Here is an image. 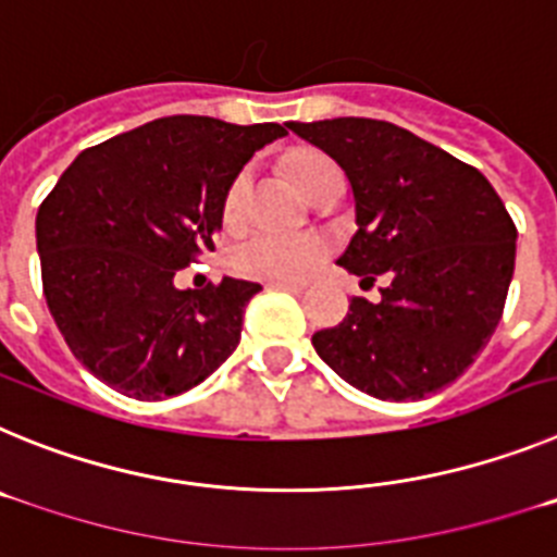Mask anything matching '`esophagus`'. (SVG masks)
Returning <instances> with one entry per match:
<instances>
[{
    "mask_svg": "<svg viewBox=\"0 0 557 557\" xmlns=\"http://www.w3.org/2000/svg\"><path fill=\"white\" fill-rule=\"evenodd\" d=\"M268 287L293 289V293H298V289H304V287H307V284H304V282H268Z\"/></svg>",
    "mask_w": 557,
    "mask_h": 557,
    "instance_id": "obj_1",
    "label": "esophagus"
}]
</instances>
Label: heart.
Listing matches in <instances>:
<instances>
[{
	"instance_id": "heart-1",
	"label": "heart",
	"mask_w": 557,
	"mask_h": 557,
	"mask_svg": "<svg viewBox=\"0 0 557 557\" xmlns=\"http://www.w3.org/2000/svg\"><path fill=\"white\" fill-rule=\"evenodd\" d=\"M332 161L323 152L295 150L287 156V170L293 175L295 186L307 195L314 178L321 175ZM245 186L248 178L243 172L234 175V181L225 189L223 198V220L236 223L243 211ZM326 256L323 239L312 234H289V231H250L243 239H236L228 250V268L236 275L256 278V282H298L307 278Z\"/></svg>"
}]
</instances>
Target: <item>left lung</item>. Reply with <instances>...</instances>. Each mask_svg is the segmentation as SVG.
<instances>
[{
    "mask_svg": "<svg viewBox=\"0 0 557 557\" xmlns=\"http://www.w3.org/2000/svg\"><path fill=\"white\" fill-rule=\"evenodd\" d=\"M329 152L354 189L357 234L339 268L382 301L351 298L314 351L357 391L416 401L444 391L485 348L505 309L516 225L480 170L382 120L289 122Z\"/></svg>",
    "mask_w": 557,
    "mask_h": 557,
    "instance_id": "left-lung-1",
    "label": "left lung"
}]
</instances>
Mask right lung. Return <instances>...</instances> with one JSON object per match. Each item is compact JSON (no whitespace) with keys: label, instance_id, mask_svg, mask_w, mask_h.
<instances>
[{"label":"right lung","instance_id":"obj_1","mask_svg":"<svg viewBox=\"0 0 557 557\" xmlns=\"http://www.w3.org/2000/svg\"><path fill=\"white\" fill-rule=\"evenodd\" d=\"M278 136L275 122L164 116L83 150L38 206L47 307L108 387L161 401L231 357L262 287L225 275L178 289L175 273L214 250L225 189Z\"/></svg>","mask_w":557,"mask_h":557}]
</instances>
